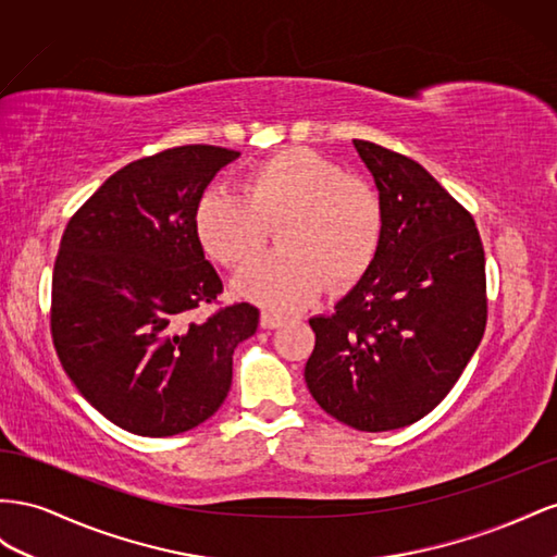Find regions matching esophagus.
<instances>
[{"label":"esophagus","mask_w":557,"mask_h":557,"mask_svg":"<svg viewBox=\"0 0 557 557\" xmlns=\"http://www.w3.org/2000/svg\"><path fill=\"white\" fill-rule=\"evenodd\" d=\"M284 324V317L277 314V312H270V310H263L261 312V326L263 329H277Z\"/></svg>","instance_id":"1"}]
</instances>
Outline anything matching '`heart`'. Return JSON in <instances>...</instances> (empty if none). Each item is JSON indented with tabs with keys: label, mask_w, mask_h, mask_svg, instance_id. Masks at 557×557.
Returning <instances> with one entry per match:
<instances>
[{
	"label": "heart",
	"mask_w": 557,
	"mask_h": 557,
	"mask_svg": "<svg viewBox=\"0 0 557 557\" xmlns=\"http://www.w3.org/2000/svg\"><path fill=\"white\" fill-rule=\"evenodd\" d=\"M280 224V251L247 263L233 289L273 310H296L322 292L357 282L371 268L385 228L377 190L331 158L294 147L251 168L243 194L210 188L196 205L202 249L235 268L257 253Z\"/></svg>",
	"instance_id": "obj_1"
}]
</instances>
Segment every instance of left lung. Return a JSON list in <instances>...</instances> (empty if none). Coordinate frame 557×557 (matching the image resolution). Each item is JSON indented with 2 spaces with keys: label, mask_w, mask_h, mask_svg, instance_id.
<instances>
[{
  "label": "left lung",
  "mask_w": 557,
  "mask_h": 557,
  "mask_svg": "<svg viewBox=\"0 0 557 557\" xmlns=\"http://www.w3.org/2000/svg\"><path fill=\"white\" fill-rule=\"evenodd\" d=\"M385 210L371 268L333 312L312 317V399L359 432L432 412L479 347L485 253L473 216L410 158L355 139Z\"/></svg>",
  "instance_id": "left-lung-1"
}]
</instances>
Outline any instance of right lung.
<instances>
[{"instance_id": "right-lung-1", "label": "right lung", "mask_w": 557, "mask_h": 557, "mask_svg": "<svg viewBox=\"0 0 557 557\" xmlns=\"http://www.w3.org/2000/svg\"><path fill=\"white\" fill-rule=\"evenodd\" d=\"M237 151L188 145L128 163L62 233L51 333L84 399L139 436H174L212 418L233 352L259 326L237 304L205 322L186 314L224 289L196 235V205Z\"/></svg>"}]
</instances>
